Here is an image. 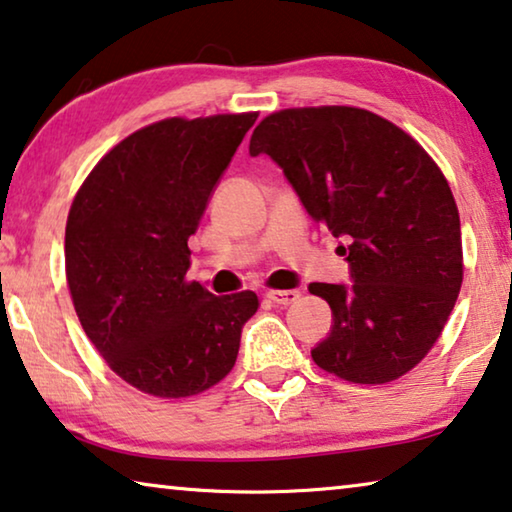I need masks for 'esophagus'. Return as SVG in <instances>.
<instances>
[{
    "label": "esophagus",
    "mask_w": 512,
    "mask_h": 512,
    "mask_svg": "<svg viewBox=\"0 0 512 512\" xmlns=\"http://www.w3.org/2000/svg\"><path fill=\"white\" fill-rule=\"evenodd\" d=\"M266 299L278 305H292L301 299V292L299 289H269Z\"/></svg>",
    "instance_id": "esophagus-1"
}]
</instances>
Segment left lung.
I'll return each instance as SVG.
<instances>
[{"mask_svg": "<svg viewBox=\"0 0 512 512\" xmlns=\"http://www.w3.org/2000/svg\"><path fill=\"white\" fill-rule=\"evenodd\" d=\"M276 163L308 216L347 255V282H310L331 305L312 361L354 384H386L430 352L462 285L460 216L437 163L368 110L273 112L250 156Z\"/></svg>", "mask_w": 512, "mask_h": 512, "instance_id": "1", "label": "left lung"}]
</instances>
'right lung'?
<instances>
[{
	"label": "right lung",
	"instance_id": "add662e5",
	"mask_svg": "<svg viewBox=\"0 0 512 512\" xmlns=\"http://www.w3.org/2000/svg\"><path fill=\"white\" fill-rule=\"evenodd\" d=\"M257 112L163 119L121 140L75 195L66 280L110 368L158 398H188L234 368L257 296L188 282V239Z\"/></svg>",
	"mask_w": 512,
	"mask_h": 512
}]
</instances>
